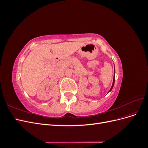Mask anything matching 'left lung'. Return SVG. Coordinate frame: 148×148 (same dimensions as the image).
<instances>
[{"mask_svg": "<svg viewBox=\"0 0 148 148\" xmlns=\"http://www.w3.org/2000/svg\"><path fill=\"white\" fill-rule=\"evenodd\" d=\"M114 83H115V73H114V79H113V83H112V87H111V88H110V89L109 90V92H110L112 89V88H113V87H114Z\"/></svg>", "mask_w": 148, "mask_h": 148, "instance_id": "obj_1", "label": "left lung"}]
</instances>
